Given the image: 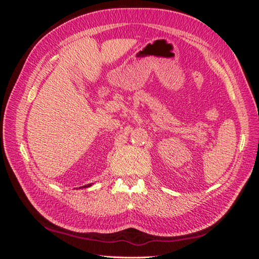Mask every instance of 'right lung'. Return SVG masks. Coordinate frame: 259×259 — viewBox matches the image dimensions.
I'll use <instances>...</instances> for the list:
<instances>
[{"label":"right lung","mask_w":259,"mask_h":259,"mask_svg":"<svg viewBox=\"0 0 259 259\" xmlns=\"http://www.w3.org/2000/svg\"><path fill=\"white\" fill-rule=\"evenodd\" d=\"M93 184H89V185H85V186H83V187H81V188H88V187H90V186H92ZM80 189V188H79Z\"/></svg>","instance_id":"obj_1"}]
</instances>
